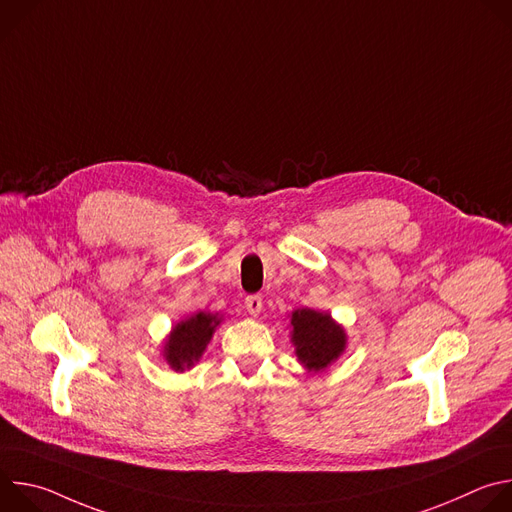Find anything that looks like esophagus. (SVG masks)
<instances>
[{
    "label": "esophagus",
    "mask_w": 512,
    "mask_h": 512,
    "mask_svg": "<svg viewBox=\"0 0 512 512\" xmlns=\"http://www.w3.org/2000/svg\"><path fill=\"white\" fill-rule=\"evenodd\" d=\"M245 308H247V312H249L251 316H259V312H261V308H263L261 296H247Z\"/></svg>",
    "instance_id": "esophagus-1"
}]
</instances>
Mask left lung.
Returning a JSON list of instances; mask_svg holds the SVG:
<instances>
[{"mask_svg": "<svg viewBox=\"0 0 512 512\" xmlns=\"http://www.w3.org/2000/svg\"><path fill=\"white\" fill-rule=\"evenodd\" d=\"M296 354L308 371H322L336 360L346 344L344 330L332 322L330 314L316 310H296L291 314Z\"/></svg>", "mask_w": 512, "mask_h": 512, "instance_id": "left-lung-1", "label": "left lung"}]
</instances>
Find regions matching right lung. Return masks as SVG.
I'll list each match as a JSON object with an SVG mask.
<instances>
[{"mask_svg":"<svg viewBox=\"0 0 512 512\" xmlns=\"http://www.w3.org/2000/svg\"><path fill=\"white\" fill-rule=\"evenodd\" d=\"M221 324L216 316L198 312L196 316L188 318L186 322H180L164 348L166 360L174 371H184L190 369L192 364L202 356L208 340L212 338L214 328Z\"/></svg>","mask_w":512,"mask_h":512,"instance_id":"add662e5","label":"right lung"}]
</instances>
